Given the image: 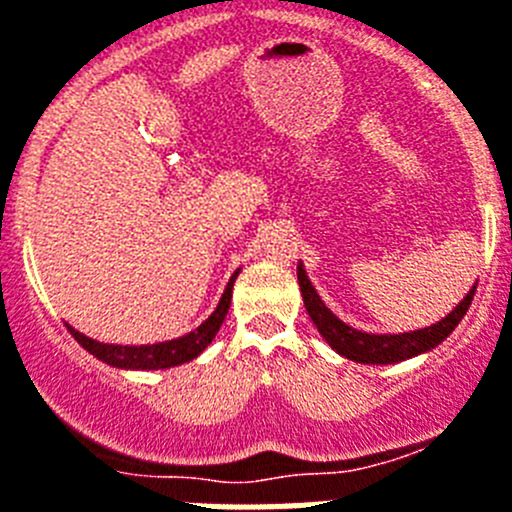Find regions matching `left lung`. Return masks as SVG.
<instances>
[{
	"mask_svg": "<svg viewBox=\"0 0 512 512\" xmlns=\"http://www.w3.org/2000/svg\"><path fill=\"white\" fill-rule=\"evenodd\" d=\"M299 286L311 322L317 324L319 335L330 342V348L355 363H376V366L407 361L412 355H420L425 353V350H433L435 345H441V342L456 330V324L464 319V314L469 311L471 299H474V291H477V286L471 288V291L466 293V299L461 301L446 319H441V322L433 324V327H425V330L415 332H402V335H368V332L353 330V327H348L345 322H340V319L324 306V301L319 299V293L314 291V286L309 283V278H306L301 265Z\"/></svg>",
	"mask_w": 512,
	"mask_h": 512,
	"instance_id": "obj_1",
	"label": "left lung"
}]
</instances>
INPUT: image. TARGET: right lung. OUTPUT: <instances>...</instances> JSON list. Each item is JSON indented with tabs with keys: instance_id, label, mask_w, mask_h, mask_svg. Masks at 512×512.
<instances>
[{
	"instance_id": "1",
	"label": "right lung",
	"mask_w": 512,
	"mask_h": 512,
	"mask_svg": "<svg viewBox=\"0 0 512 512\" xmlns=\"http://www.w3.org/2000/svg\"><path fill=\"white\" fill-rule=\"evenodd\" d=\"M237 281V273L231 275V281L226 283V291L221 296L219 306L213 311L211 317L198 327V330L188 332L185 337H177L170 342H157V345H108V342H97L92 337H84L82 332H77L74 327H69L71 337L82 345L84 350H90L95 358L110 363L115 368H141V371H157V368H170L180 366V363H188L193 358L203 353V350L211 345V340L219 332L221 322H224L226 311L231 304V288Z\"/></svg>"
}]
</instances>
